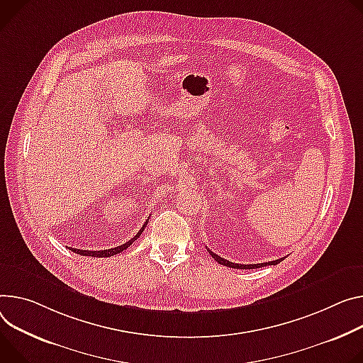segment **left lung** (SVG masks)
I'll return each instance as SVG.
<instances>
[{
	"label": "left lung",
	"instance_id": "obj_1",
	"mask_svg": "<svg viewBox=\"0 0 363 363\" xmlns=\"http://www.w3.org/2000/svg\"><path fill=\"white\" fill-rule=\"evenodd\" d=\"M208 253L220 263V265H224V267H228V268H235V269H255V268H262V267H268V265H278L279 262L284 260V257H281V259H275V260L265 262V263H253V265H242V263H233V262H230V260H225V259L220 257L218 255H216L210 249H208Z\"/></svg>",
	"mask_w": 363,
	"mask_h": 363
}]
</instances>
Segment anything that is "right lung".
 Instances as JSON below:
<instances>
[{"label":"right lung","mask_w":363,"mask_h":363,"mask_svg":"<svg viewBox=\"0 0 363 363\" xmlns=\"http://www.w3.org/2000/svg\"><path fill=\"white\" fill-rule=\"evenodd\" d=\"M149 220V218H147ZM147 220L146 223L143 224V227L139 230L138 235L135 238H131L128 242H125L124 245L121 246H117V247H111V249H104V250H82V249H74V247H69V250H72L74 253H78V255H82V256H94V257H108V256H114L123 250H125L131 243H133L135 240H138L140 238V235L143 233L145 227L147 225Z\"/></svg>","instance_id":"right-lung-1"}]
</instances>
